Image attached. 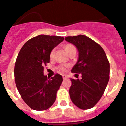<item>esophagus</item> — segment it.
Wrapping results in <instances>:
<instances>
[{
	"label": "esophagus",
	"mask_w": 126,
	"mask_h": 126,
	"mask_svg": "<svg viewBox=\"0 0 126 126\" xmlns=\"http://www.w3.org/2000/svg\"><path fill=\"white\" fill-rule=\"evenodd\" d=\"M62 78H63L64 79H66V78H68V76H67L66 75H62Z\"/></svg>",
	"instance_id": "esophagus-1"
}]
</instances>
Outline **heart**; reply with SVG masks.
I'll return each instance as SVG.
<instances>
[{"label":"heart","instance_id":"obj_1","mask_svg":"<svg viewBox=\"0 0 126 126\" xmlns=\"http://www.w3.org/2000/svg\"><path fill=\"white\" fill-rule=\"evenodd\" d=\"M73 47H74V46H72V45H71V44H68V45H66V46H65V50H66V52L68 53V51H69V50H70L71 48H73ZM54 55H55V50H54V49H53V50L51 51L50 55H49V56H50V58H53V57H54ZM66 67H67V66H66V65H60V66L58 67V69H59L60 71H66Z\"/></svg>","mask_w":126,"mask_h":126}]
</instances>
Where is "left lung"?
<instances>
[{
  "mask_svg": "<svg viewBox=\"0 0 126 126\" xmlns=\"http://www.w3.org/2000/svg\"><path fill=\"white\" fill-rule=\"evenodd\" d=\"M65 40L73 44L79 52L71 72L82 75L80 80L70 79L69 96L79 108L88 109L95 106L104 93L109 79V62L101 46L87 36H68Z\"/></svg>",
  "mask_w": 126,
  "mask_h": 126,
  "instance_id": "left-lung-1",
  "label": "left lung"
}]
</instances>
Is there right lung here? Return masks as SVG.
I'll use <instances>...</instances> for the list:
<instances>
[{
	"label": "right lung",
	"instance_id": "add662e5",
	"mask_svg": "<svg viewBox=\"0 0 126 126\" xmlns=\"http://www.w3.org/2000/svg\"><path fill=\"white\" fill-rule=\"evenodd\" d=\"M64 38L39 35L28 40L22 47L14 68L15 81L22 99L36 110H44L55 103L62 82L57 73L49 79L44 75V66L50 62V53Z\"/></svg>",
	"mask_w": 126,
	"mask_h": 126
}]
</instances>
